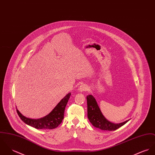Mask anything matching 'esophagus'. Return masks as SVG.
<instances>
[{
	"label": "esophagus",
	"instance_id": "1",
	"mask_svg": "<svg viewBox=\"0 0 155 155\" xmlns=\"http://www.w3.org/2000/svg\"><path fill=\"white\" fill-rule=\"evenodd\" d=\"M87 88H88L87 86L85 85V84H83V85L80 86L78 90L80 91H87Z\"/></svg>",
	"mask_w": 155,
	"mask_h": 155
}]
</instances>
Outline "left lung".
<instances>
[{
	"instance_id": "left-lung-1",
	"label": "left lung",
	"mask_w": 155,
	"mask_h": 155,
	"mask_svg": "<svg viewBox=\"0 0 155 155\" xmlns=\"http://www.w3.org/2000/svg\"><path fill=\"white\" fill-rule=\"evenodd\" d=\"M87 117L92 125L102 130L114 131L125 124L129 120L120 124H114L107 120L103 116L95 99L92 95L87 96Z\"/></svg>"
}]
</instances>
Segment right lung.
<instances>
[{
	"label": "right lung",
	"instance_id": "1",
	"mask_svg": "<svg viewBox=\"0 0 155 155\" xmlns=\"http://www.w3.org/2000/svg\"><path fill=\"white\" fill-rule=\"evenodd\" d=\"M71 94V93L67 94L56 106L52 112L43 118L37 120L28 118L23 116L17 109L18 115L23 122L28 125L35 127V128L54 129L61 124L64 119L65 109L68 102Z\"/></svg>",
	"mask_w": 155,
	"mask_h": 155
}]
</instances>
